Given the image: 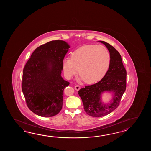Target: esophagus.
<instances>
[{"label":"esophagus","mask_w":151,"mask_h":151,"mask_svg":"<svg viewBox=\"0 0 151 151\" xmlns=\"http://www.w3.org/2000/svg\"><path fill=\"white\" fill-rule=\"evenodd\" d=\"M80 88H81V87H80V85H76V86H75V89L77 90V91H78V90H79L80 89Z\"/></svg>","instance_id":"esophagus-1"}]
</instances>
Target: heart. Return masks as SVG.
Here are the masks:
<instances>
[{"label": "heart", "instance_id": "1", "mask_svg": "<svg viewBox=\"0 0 151 151\" xmlns=\"http://www.w3.org/2000/svg\"><path fill=\"white\" fill-rule=\"evenodd\" d=\"M111 57L103 45H87L72 52L70 59H65L63 69L65 77L70 79L78 69L79 80L93 83L101 80L109 68Z\"/></svg>", "mask_w": 151, "mask_h": 151}]
</instances>
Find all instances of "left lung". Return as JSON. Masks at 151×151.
<instances>
[{"label": "left lung", "mask_w": 151, "mask_h": 151, "mask_svg": "<svg viewBox=\"0 0 151 151\" xmlns=\"http://www.w3.org/2000/svg\"><path fill=\"white\" fill-rule=\"evenodd\" d=\"M100 42L106 46L110 54L109 70L98 83L85 86L78 92L85 111L88 116L98 118L109 114L119 106L126 88L127 74L118 51L109 43L104 41ZM104 91L115 92L113 101L109 104L104 105L101 102L100 96Z\"/></svg>", "instance_id": "1"}]
</instances>
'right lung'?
Instances as JSON below:
<instances>
[{
    "label": "right lung",
    "instance_id": "obj_1",
    "mask_svg": "<svg viewBox=\"0 0 151 151\" xmlns=\"http://www.w3.org/2000/svg\"><path fill=\"white\" fill-rule=\"evenodd\" d=\"M70 46L53 40L35 49L23 69L22 89L32 112L43 117L58 114L64 90L70 84L61 77L63 62Z\"/></svg>",
    "mask_w": 151,
    "mask_h": 151
}]
</instances>
